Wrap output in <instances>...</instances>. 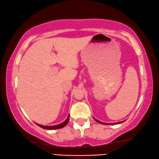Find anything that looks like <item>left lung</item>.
<instances>
[{
    "label": "left lung",
    "instance_id": "8db88e82",
    "mask_svg": "<svg viewBox=\"0 0 159 159\" xmlns=\"http://www.w3.org/2000/svg\"><path fill=\"white\" fill-rule=\"evenodd\" d=\"M93 118H94V117H93ZM94 120H95V121H96L97 122L100 123V124H102V125H117V124H120V123H122V122H125V121H122V122H116V123H105V122H100V121L96 120V119H95V118H94Z\"/></svg>",
    "mask_w": 159,
    "mask_h": 159
}]
</instances>
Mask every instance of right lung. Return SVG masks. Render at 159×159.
<instances>
[{"label": "right lung", "mask_w": 159, "mask_h": 159, "mask_svg": "<svg viewBox=\"0 0 159 159\" xmlns=\"http://www.w3.org/2000/svg\"><path fill=\"white\" fill-rule=\"evenodd\" d=\"M69 115H68V117L66 118V120L64 121V122H63L62 123L59 125H53V126H44V125H39V124H37V125L39 126V127L43 128V129H49V130H52V129H61V128L64 127V126H66L67 125V123L69 122Z\"/></svg>", "instance_id": "right-lung-1"}]
</instances>
